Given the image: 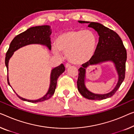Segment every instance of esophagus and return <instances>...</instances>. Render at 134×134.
Segmentation results:
<instances>
[{"label":"esophagus","mask_w":134,"mask_h":134,"mask_svg":"<svg viewBox=\"0 0 134 134\" xmlns=\"http://www.w3.org/2000/svg\"><path fill=\"white\" fill-rule=\"evenodd\" d=\"M65 68H67H67H69V67H70V66H71V65L69 63H67L66 64H65Z\"/></svg>","instance_id":"34e87169"}]
</instances>
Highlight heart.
Masks as SVG:
<instances>
[{
	"instance_id": "obj_1",
	"label": "heart",
	"mask_w": 134,
	"mask_h": 134,
	"mask_svg": "<svg viewBox=\"0 0 134 134\" xmlns=\"http://www.w3.org/2000/svg\"><path fill=\"white\" fill-rule=\"evenodd\" d=\"M97 39L93 32L88 30H69L57 36L53 53H65L69 61L82 64L89 61L94 53Z\"/></svg>"
}]
</instances>
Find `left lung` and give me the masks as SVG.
<instances>
[{
  "mask_svg": "<svg viewBox=\"0 0 134 134\" xmlns=\"http://www.w3.org/2000/svg\"><path fill=\"white\" fill-rule=\"evenodd\" d=\"M81 23H90L88 26L96 31L99 35V42L94 55L90 60L83 64L78 70L79 75L77 81V89L81 95L90 100H103L109 98L114 94L119 88L125 77L126 61L127 58L126 50L119 35L113 30L108 28L100 23L79 21ZM111 60L115 65L119 76L116 86L110 93L99 95L91 93L85 85V72L87 67L103 62Z\"/></svg>",
  "mask_w": 134,
  "mask_h": 134,
  "instance_id": "left-lung-1",
  "label": "left lung"
}]
</instances>
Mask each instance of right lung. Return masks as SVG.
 I'll return each mask as SVG.
<instances>
[{"label":"right lung","mask_w":134,"mask_h":134,"mask_svg":"<svg viewBox=\"0 0 134 134\" xmlns=\"http://www.w3.org/2000/svg\"><path fill=\"white\" fill-rule=\"evenodd\" d=\"M51 33L52 32L49 26H38L30 27L26 31L20 34L17 35L15 37H14V38L12 40L11 43H10L9 49L8 50L7 53H6L5 65L7 68V71H8V62L10 58L13 55L14 52L17 51V49H20L21 47L31 44H40L45 45L46 46L49 48V50H51V42L50 40H51L50 35H51ZM64 71L65 67L63 64H61L59 66L54 68L52 70L49 89L46 94L41 99L34 100L26 99L19 96L15 91L14 92L20 99L23 100L24 101H27L32 103H37L44 101L46 100L51 98L54 94L56 87H57L58 78ZM7 81L9 85H10L8 76H7Z\"/></svg>","instance_id":"add662e5"}]
</instances>
